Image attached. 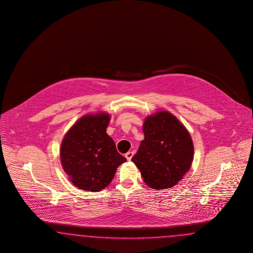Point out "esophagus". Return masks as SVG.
I'll use <instances>...</instances> for the list:
<instances>
[{"label":"esophagus","instance_id":"1","mask_svg":"<svg viewBox=\"0 0 253 253\" xmlns=\"http://www.w3.org/2000/svg\"><path fill=\"white\" fill-rule=\"evenodd\" d=\"M132 156H133V152H132V151H129V152H127V153L125 154V157H126V159H127L128 161L131 160Z\"/></svg>","mask_w":253,"mask_h":253}]
</instances>
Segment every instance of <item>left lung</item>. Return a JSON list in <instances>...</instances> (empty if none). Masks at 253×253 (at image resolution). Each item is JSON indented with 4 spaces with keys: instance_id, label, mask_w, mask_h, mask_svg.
Here are the masks:
<instances>
[{
    "instance_id": "left-lung-1",
    "label": "left lung",
    "mask_w": 253,
    "mask_h": 253,
    "mask_svg": "<svg viewBox=\"0 0 253 253\" xmlns=\"http://www.w3.org/2000/svg\"><path fill=\"white\" fill-rule=\"evenodd\" d=\"M143 131L145 139L131 161L147 186L157 190L171 188L191 167L194 145L189 131L166 110L147 116Z\"/></svg>"
}]
</instances>
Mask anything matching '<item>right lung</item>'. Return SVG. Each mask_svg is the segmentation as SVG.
<instances>
[{"label":"right lung","instance_id":"right-lung-1","mask_svg":"<svg viewBox=\"0 0 253 253\" xmlns=\"http://www.w3.org/2000/svg\"><path fill=\"white\" fill-rule=\"evenodd\" d=\"M109 122L106 112L83 116L62 140V167L70 182L82 190L101 191L111 183L117 168L127 161L107 133Z\"/></svg>","mask_w":253,"mask_h":253}]
</instances>
